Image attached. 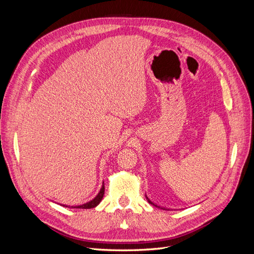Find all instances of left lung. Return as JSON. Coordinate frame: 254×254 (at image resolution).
<instances>
[{
	"mask_svg": "<svg viewBox=\"0 0 254 254\" xmlns=\"http://www.w3.org/2000/svg\"><path fill=\"white\" fill-rule=\"evenodd\" d=\"M146 198H147V200H148V202H149V203H151V204H153V205H155V206H158V205H157V204H155V203H152V202H151V201H150V200H149V199H148V197H146ZM158 207H160V206H158Z\"/></svg>",
	"mask_w": 254,
	"mask_h": 254,
	"instance_id": "obj_1",
	"label": "left lung"
}]
</instances>
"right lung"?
I'll return each mask as SVG.
<instances>
[{
    "label": "right lung",
    "instance_id": "1",
    "mask_svg": "<svg viewBox=\"0 0 254 254\" xmlns=\"http://www.w3.org/2000/svg\"><path fill=\"white\" fill-rule=\"evenodd\" d=\"M104 194H105V186L102 187L101 191H99L98 195L93 199V200H91L90 202H87V203L81 204V205H76V206H72V207H74V209H93V207H95L99 202L102 201Z\"/></svg>",
    "mask_w": 254,
    "mask_h": 254
}]
</instances>
